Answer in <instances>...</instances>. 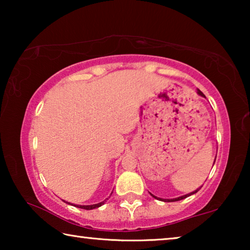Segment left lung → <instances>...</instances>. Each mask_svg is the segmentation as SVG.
I'll return each instance as SVG.
<instances>
[{"instance_id": "8db88e82", "label": "left lung", "mask_w": 250, "mask_h": 250, "mask_svg": "<svg viewBox=\"0 0 250 250\" xmlns=\"http://www.w3.org/2000/svg\"><path fill=\"white\" fill-rule=\"evenodd\" d=\"M197 94L198 95H200V96H202V97H204V98H205V95L204 94H203V92L200 90V89H198L197 90ZM200 188H197L196 189V191H194V192H192V193H189V194H186V195H183V196H180V197H177V198H172V200H162V198H159V197H156V196H154V195H152V194H151V195L152 196H153L154 198H156V200H160V201H164V202H176V201H181V200H184V198H186V197H188V196H189V195H192V194H195V193H197L198 191H200Z\"/></svg>"}]
</instances>
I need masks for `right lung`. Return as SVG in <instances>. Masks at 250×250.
<instances>
[{"label":"right lung","mask_w":250,"mask_h":250,"mask_svg":"<svg viewBox=\"0 0 250 250\" xmlns=\"http://www.w3.org/2000/svg\"><path fill=\"white\" fill-rule=\"evenodd\" d=\"M111 194H112V193H111ZM107 200H108V198H107ZM104 202H105V201L101 202V203H98V204H94V205H74V206L79 207V208H83V209H94V208H97V207H100L101 205H104ZM66 203H67V202H66ZM68 204H69V203H68Z\"/></svg>","instance_id":"right-lung-1"}]
</instances>
